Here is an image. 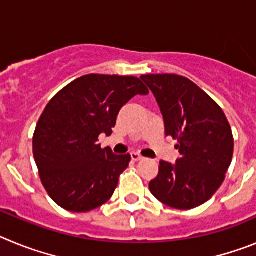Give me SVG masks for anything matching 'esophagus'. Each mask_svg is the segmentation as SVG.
<instances>
[{"mask_svg": "<svg viewBox=\"0 0 256 256\" xmlns=\"http://www.w3.org/2000/svg\"><path fill=\"white\" fill-rule=\"evenodd\" d=\"M130 158H132L133 162H140V160L144 159V158H142L138 152H132L130 154Z\"/></svg>", "mask_w": 256, "mask_h": 256, "instance_id": "obj_1", "label": "esophagus"}]
</instances>
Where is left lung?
<instances>
[{
	"label": "left lung",
	"instance_id": "8db88e82",
	"mask_svg": "<svg viewBox=\"0 0 256 256\" xmlns=\"http://www.w3.org/2000/svg\"><path fill=\"white\" fill-rule=\"evenodd\" d=\"M141 79L156 98L165 134L177 140L180 158L162 160L150 191L174 209L198 208L222 186L234 156V136L224 112L195 83L176 74H148Z\"/></svg>",
	"mask_w": 256,
	"mask_h": 256
}]
</instances>
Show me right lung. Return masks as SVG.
<instances>
[{
    "label": "right lung",
    "instance_id": "obj_1",
    "mask_svg": "<svg viewBox=\"0 0 256 256\" xmlns=\"http://www.w3.org/2000/svg\"><path fill=\"white\" fill-rule=\"evenodd\" d=\"M148 90L136 76L88 74L69 83L48 104L33 136L42 184L58 206L91 212L112 198L130 155L101 148L120 108Z\"/></svg>",
    "mask_w": 256,
    "mask_h": 256
}]
</instances>
